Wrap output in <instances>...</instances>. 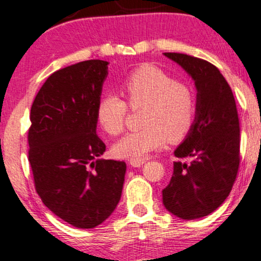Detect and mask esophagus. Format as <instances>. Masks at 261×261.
I'll list each match as a JSON object with an SVG mask.
<instances>
[{
	"instance_id": "34e87169",
	"label": "esophagus",
	"mask_w": 261,
	"mask_h": 261,
	"mask_svg": "<svg viewBox=\"0 0 261 261\" xmlns=\"http://www.w3.org/2000/svg\"><path fill=\"white\" fill-rule=\"evenodd\" d=\"M144 163H146V162H144L143 159H142V161H131L130 165L134 166V168H140V166H142Z\"/></svg>"
}]
</instances>
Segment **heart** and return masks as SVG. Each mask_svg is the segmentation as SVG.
I'll list each match as a JSON object with an SVG mask.
<instances>
[{
	"label": "heart",
	"instance_id": "obj_1",
	"mask_svg": "<svg viewBox=\"0 0 261 261\" xmlns=\"http://www.w3.org/2000/svg\"><path fill=\"white\" fill-rule=\"evenodd\" d=\"M133 109L146 108L144 128L128 133L113 146V154L126 161H142L166 141L180 142L187 136L196 118V98L187 85L152 64L137 68L121 86ZM126 103L115 95L103 96L96 109L99 126L109 135L120 134L126 118Z\"/></svg>",
	"mask_w": 261,
	"mask_h": 261
}]
</instances>
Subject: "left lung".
Listing matches in <instances>:
<instances>
[{
	"instance_id": "left-lung-1",
	"label": "left lung",
	"mask_w": 261,
	"mask_h": 261,
	"mask_svg": "<svg viewBox=\"0 0 261 261\" xmlns=\"http://www.w3.org/2000/svg\"><path fill=\"white\" fill-rule=\"evenodd\" d=\"M192 77L197 90L193 126L175 149L174 172L163 190V204L172 215L194 220L212 214L230 194L240 165V121L230 85L204 59L164 53Z\"/></svg>"
}]
</instances>
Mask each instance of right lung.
Listing matches in <instances>:
<instances>
[{
  "mask_svg": "<svg viewBox=\"0 0 261 261\" xmlns=\"http://www.w3.org/2000/svg\"><path fill=\"white\" fill-rule=\"evenodd\" d=\"M108 62L91 59L49 75L30 111L29 162L36 192L53 214L77 228L106 221L120 200L126 164L99 156L96 109Z\"/></svg>",
  "mask_w": 261,
  "mask_h": 261,
  "instance_id": "right-lung-1",
  "label": "right lung"
}]
</instances>
